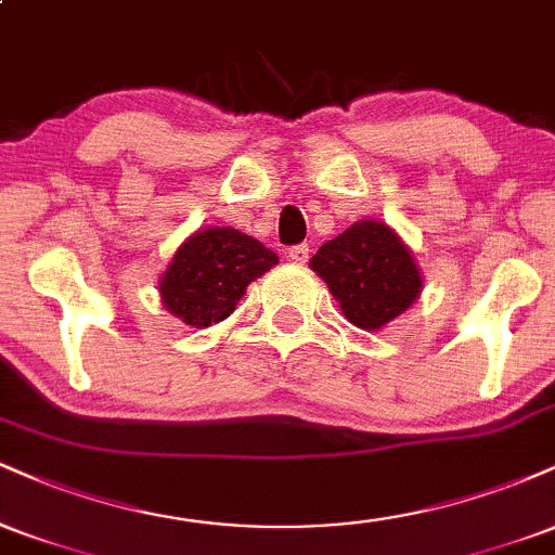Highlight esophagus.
I'll use <instances>...</instances> for the list:
<instances>
[{"mask_svg": "<svg viewBox=\"0 0 555 555\" xmlns=\"http://www.w3.org/2000/svg\"><path fill=\"white\" fill-rule=\"evenodd\" d=\"M286 258L292 260V263H308V258H310V247L305 245H292L289 250H286Z\"/></svg>", "mask_w": 555, "mask_h": 555, "instance_id": "1", "label": "esophagus"}]
</instances>
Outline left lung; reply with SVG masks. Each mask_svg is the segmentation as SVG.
<instances>
[{"mask_svg":"<svg viewBox=\"0 0 555 555\" xmlns=\"http://www.w3.org/2000/svg\"><path fill=\"white\" fill-rule=\"evenodd\" d=\"M313 271L358 328L375 331L415 302L423 279L406 245L380 221H358L321 245Z\"/></svg>","mask_w":555,"mask_h":555,"instance_id":"obj_1","label":"left lung"}]
</instances>
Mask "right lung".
<instances>
[{"label": "right lung", "instance_id": "obj_1", "mask_svg": "<svg viewBox=\"0 0 555 555\" xmlns=\"http://www.w3.org/2000/svg\"><path fill=\"white\" fill-rule=\"evenodd\" d=\"M276 263V253L258 240L237 229L211 227L177 250L158 289L169 313L188 326L206 328L232 315L247 284Z\"/></svg>", "mask_w": 555, "mask_h": 555}]
</instances>
